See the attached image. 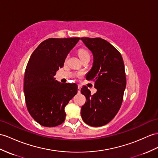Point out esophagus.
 I'll list each match as a JSON object with an SVG mask.
<instances>
[{
	"mask_svg": "<svg viewBox=\"0 0 158 158\" xmlns=\"http://www.w3.org/2000/svg\"><path fill=\"white\" fill-rule=\"evenodd\" d=\"M80 90H81V88H80V86H78V93H80Z\"/></svg>",
	"mask_w": 158,
	"mask_h": 158,
	"instance_id": "esophagus-1",
	"label": "esophagus"
}]
</instances>
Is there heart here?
Instances as JSON below:
<instances>
[{
  "label": "heart",
  "instance_id": "1",
  "mask_svg": "<svg viewBox=\"0 0 158 158\" xmlns=\"http://www.w3.org/2000/svg\"><path fill=\"white\" fill-rule=\"evenodd\" d=\"M78 56L80 57V60H82L84 58H85V57H90V53L87 51V50L81 49H79Z\"/></svg>",
  "mask_w": 158,
  "mask_h": 158
}]
</instances>
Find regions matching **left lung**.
I'll return each mask as SVG.
<instances>
[{
  "label": "left lung",
  "instance_id": "1",
  "mask_svg": "<svg viewBox=\"0 0 158 158\" xmlns=\"http://www.w3.org/2000/svg\"><path fill=\"white\" fill-rule=\"evenodd\" d=\"M80 40L93 55L86 78L94 82L97 90L92 95L86 86L81 88L86 97L81 116L88 125L101 127L109 123L120 109L126 87L124 62L121 53L107 41L99 37Z\"/></svg>",
  "mask_w": 158,
  "mask_h": 158
}]
</instances>
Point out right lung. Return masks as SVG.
Segmentation results:
<instances>
[{
    "mask_svg": "<svg viewBox=\"0 0 158 158\" xmlns=\"http://www.w3.org/2000/svg\"><path fill=\"white\" fill-rule=\"evenodd\" d=\"M79 40V37L49 38L30 57L24 78L25 102L31 116L42 126L52 127L62 123L65 106L77 94L76 84H62L54 76Z\"/></svg>",
    "mask_w": 158,
    "mask_h": 158,
    "instance_id": "obj_1",
    "label": "right lung"
}]
</instances>
